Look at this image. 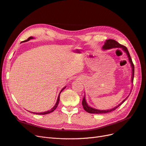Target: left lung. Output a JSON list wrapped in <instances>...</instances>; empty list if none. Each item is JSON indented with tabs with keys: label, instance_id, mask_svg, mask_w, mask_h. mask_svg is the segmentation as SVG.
I'll return each instance as SVG.
<instances>
[{
	"label": "left lung",
	"instance_id": "1",
	"mask_svg": "<svg viewBox=\"0 0 146 146\" xmlns=\"http://www.w3.org/2000/svg\"><path fill=\"white\" fill-rule=\"evenodd\" d=\"M121 48L123 51L126 53L127 56L129 58V61L130 63V66H131L132 67V79H131V82L133 83V77H134V64L132 62V58L131 57H130V54L128 51V49L127 48L123 46V45L119 44V43H118L117 41L114 40L113 39H109V40H106L105 43H104V46H103L102 49L103 50H108V49H112V48ZM131 92V91H130ZM130 95V94H129ZM129 95H128V96L125 98L123 101L119 104L118 106H115V108H112V109H108V110H99V109H94L92 107L90 106H89L88 104H87V102L86 101V98H85V95L84 97H83V101H82V105H83V107L84 108V109L86 110V111L88 113H108V112H110L113 111V110L116 109L117 108H118L120 105H121L123 102H124L125 101V100H126L129 96Z\"/></svg>",
	"mask_w": 146,
	"mask_h": 146
}]
</instances>
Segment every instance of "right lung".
I'll return each mask as SVG.
<instances>
[{
  "label": "right lung",
  "instance_id": "add662e5",
  "mask_svg": "<svg viewBox=\"0 0 146 146\" xmlns=\"http://www.w3.org/2000/svg\"><path fill=\"white\" fill-rule=\"evenodd\" d=\"M34 38V37H29L27 40H25V41H23L22 42H27V41H29V40H30L31 39H33ZM22 42H21V43H22ZM65 88L66 87H64V88H63L62 90H61V91L60 92V93H59V94H58V98H57V102H56V104L54 105V106L51 109V110H48V111H46V112H40V113H37V112H29L30 113H36V114H38V115H45V114H48V113H51V112H52L54 110H56V109L57 108V106H58V103H59V100H60V94H61V92L63 91V90L65 89Z\"/></svg>",
  "mask_w": 146,
  "mask_h": 146
}]
</instances>
